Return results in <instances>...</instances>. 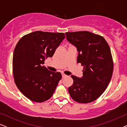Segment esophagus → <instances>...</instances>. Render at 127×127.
I'll list each match as a JSON object with an SVG mask.
<instances>
[{
    "label": "esophagus",
    "mask_w": 127,
    "mask_h": 127,
    "mask_svg": "<svg viewBox=\"0 0 127 127\" xmlns=\"http://www.w3.org/2000/svg\"><path fill=\"white\" fill-rule=\"evenodd\" d=\"M62 78L66 77H67V75H66V74H64V73H62Z\"/></svg>",
    "instance_id": "34e87169"
}]
</instances>
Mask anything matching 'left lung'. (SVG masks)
Segmentation results:
<instances>
[{
	"label": "left lung",
	"instance_id": "obj_1",
	"mask_svg": "<svg viewBox=\"0 0 127 127\" xmlns=\"http://www.w3.org/2000/svg\"><path fill=\"white\" fill-rule=\"evenodd\" d=\"M65 34L77 48V63L84 66L82 77L71 76L73 83L68 88L69 94L78 103H90L103 93L112 78L113 61L110 47L103 37L90 32Z\"/></svg>",
	"mask_w": 127,
	"mask_h": 127
}]
</instances>
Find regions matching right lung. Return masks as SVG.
Returning a JSON list of instances; mask_svg holds the SVG:
<instances>
[{"label": "right lung", "mask_w": 127, "mask_h": 127, "mask_svg": "<svg viewBox=\"0 0 127 127\" xmlns=\"http://www.w3.org/2000/svg\"><path fill=\"white\" fill-rule=\"evenodd\" d=\"M65 38L64 33L35 31L17 43L13 58L14 79L19 90L32 101L40 103L53 96L61 73L48 70L43 64Z\"/></svg>", "instance_id": "1"}]
</instances>
